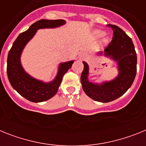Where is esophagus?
Wrapping results in <instances>:
<instances>
[{
	"label": "esophagus",
	"instance_id": "34e87169",
	"mask_svg": "<svg viewBox=\"0 0 146 146\" xmlns=\"http://www.w3.org/2000/svg\"><path fill=\"white\" fill-rule=\"evenodd\" d=\"M80 58H85V57H86V54L82 53V54H81V55H80Z\"/></svg>",
	"mask_w": 146,
	"mask_h": 146
}]
</instances>
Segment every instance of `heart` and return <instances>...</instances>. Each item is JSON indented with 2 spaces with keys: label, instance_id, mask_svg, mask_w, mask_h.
<instances>
[{
  "label": "heart",
  "instance_id": "1",
  "mask_svg": "<svg viewBox=\"0 0 146 146\" xmlns=\"http://www.w3.org/2000/svg\"><path fill=\"white\" fill-rule=\"evenodd\" d=\"M94 34L96 37H101L103 36L104 35V32L102 31H99V30H96L94 31ZM108 38H104V43H108Z\"/></svg>",
  "mask_w": 146,
  "mask_h": 146
}]
</instances>
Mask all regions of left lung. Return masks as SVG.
I'll return each mask as SVG.
<instances>
[{"label": "left lung", "mask_w": 146, "mask_h": 146, "mask_svg": "<svg viewBox=\"0 0 146 146\" xmlns=\"http://www.w3.org/2000/svg\"><path fill=\"white\" fill-rule=\"evenodd\" d=\"M113 30V38L105 48L104 55L116 62L118 74L116 77L102 83L88 80L89 66L83 61L84 69L80 77L82 87L86 95L95 101L106 103L118 99L131 87L137 73V54L131 38L123 30L115 25H108Z\"/></svg>", "instance_id": "1"}]
</instances>
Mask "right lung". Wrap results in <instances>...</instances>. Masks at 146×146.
I'll return each instance as SVG.
<instances>
[{"mask_svg": "<svg viewBox=\"0 0 146 146\" xmlns=\"http://www.w3.org/2000/svg\"><path fill=\"white\" fill-rule=\"evenodd\" d=\"M65 23L64 20H41L36 22L27 31L18 36L9 52L7 75L10 84L15 91L29 101L42 102L55 96L61 83L63 77L72 67L74 60L60 63L55 79L45 82L33 77L23 69L20 60L22 52L38 30L58 28Z\"/></svg>", "mask_w": 146, "mask_h": 146, "instance_id": "obj_1", "label": "right lung"}]
</instances>
